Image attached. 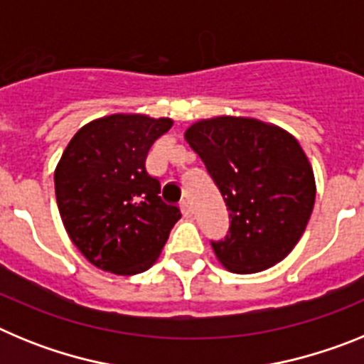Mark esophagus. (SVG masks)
I'll list each match as a JSON object with an SVG mask.
<instances>
[{
  "label": "esophagus",
  "mask_w": 364,
  "mask_h": 364,
  "mask_svg": "<svg viewBox=\"0 0 364 364\" xmlns=\"http://www.w3.org/2000/svg\"><path fill=\"white\" fill-rule=\"evenodd\" d=\"M180 208H182V213H184V217H191V215H193L191 202L182 200V202H180Z\"/></svg>",
  "instance_id": "34e87169"
}]
</instances>
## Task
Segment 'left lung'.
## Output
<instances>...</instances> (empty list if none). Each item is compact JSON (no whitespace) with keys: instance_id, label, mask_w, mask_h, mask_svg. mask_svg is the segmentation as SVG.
I'll use <instances>...</instances> for the list:
<instances>
[{"instance_id":"obj_1","label":"left lung","mask_w":364,"mask_h":364,"mask_svg":"<svg viewBox=\"0 0 364 364\" xmlns=\"http://www.w3.org/2000/svg\"><path fill=\"white\" fill-rule=\"evenodd\" d=\"M186 140L205 164L230 211V230L211 240L233 273L277 264L310 220L315 180L291 134L255 118L218 117L193 124Z\"/></svg>"}]
</instances>
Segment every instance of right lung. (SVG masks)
Here are the masks:
<instances>
[{
	"mask_svg": "<svg viewBox=\"0 0 364 364\" xmlns=\"http://www.w3.org/2000/svg\"><path fill=\"white\" fill-rule=\"evenodd\" d=\"M169 118L111 114L74 134L54 171L58 210L74 246L91 264L117 275L153 266L182 213L160 197L146 169Z\"/></svg>",
	"mask_w": 364,
	"mask_h": 364,
	"instance_id": "1",
	"label": "right lung"
}]
</instances>
